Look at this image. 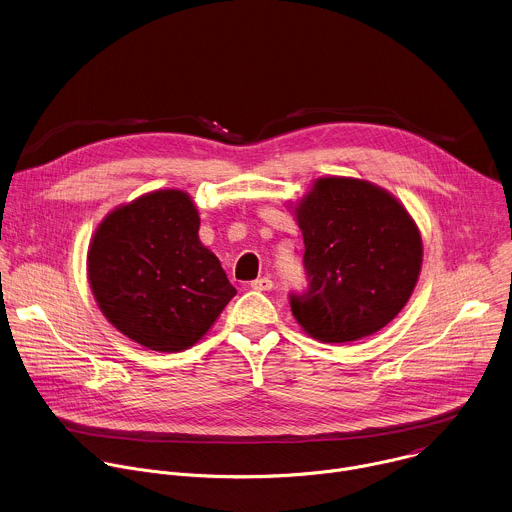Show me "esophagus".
<instances>
[{
    "label": "esophagus",
    "instance_id": "obj_1",
    "mask_svg": "<svg viewBox=\"0 0 512 512\" xmlns=\"http://www.w3.org/2000/svg\"><path fill=\"white\" fill-rule=\"evenodd\" d=\"M251 287H253L255 291H269V289L273 287V281H271L269 277H259V279L251 281Z\"/></svg>",
    "mask_w": 512,
    "mask_h": 512
}]
</instances>
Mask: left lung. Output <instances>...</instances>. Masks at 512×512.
<instances>
[{
	"instance_id": "1",
	"label": "left lung",
	"mask_w": 512,
	"mask_h": 512,
	"mask_svg": "<svg viewBox=\"0 0 512 512\" xmlns=\"http://www.w3.org/2000/svg\"><path fill=\"white\" fill-rule=\"evenodd\" d=\"M308 287L289 294L298 324L322 342L371 336L407 304L421 237L403 204L354 178H320L296 208Z\"/></svg>"
}]
</instances>
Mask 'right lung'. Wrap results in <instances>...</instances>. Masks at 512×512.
Returning a JSON list of instances; mask_svg holds the SVG:
<instances>
[{"instance_id": "obj_1", "label": "right lung", "mask_w": 512, "mask_h": 512, "mask_svg": "<svg viewBox=\"0 0 512 512\" xmlns=\"http://www.w3.org/2000/svg\"><path fill=\"white\" fill-rule=\"evenodd\" d=\"M198 229L186 192L158 190L113 210L91 241L89 281L101 312L145 348L186 350L237 294Z\"/></svg>"}]
</instances>
